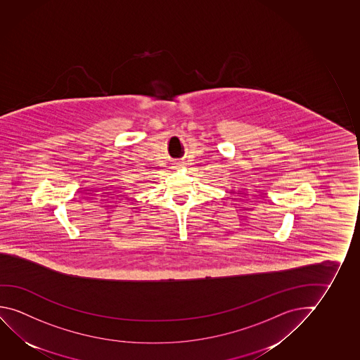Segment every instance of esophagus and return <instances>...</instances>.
Listing matches in <instances>:
<instances>
[{"instance_id":"obj_1","label":"esophagus","mask_w":360,"mask_h":360,"mask_svg":"<svg viewBox=\"0 0 360 360\" xmlns=\"http://www.w3.org/2000/svg\"><path fill=\"white\" fill-rule=\"evenodd\" d=\"M183 166H184V163H183V162H177V163H176V167H178V168H181V167Z\"/></svg>"}]
</instances>
